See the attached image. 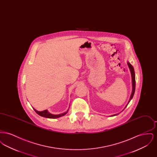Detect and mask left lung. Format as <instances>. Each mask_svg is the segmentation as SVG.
I'll return each instance as SVG.
<instances>
[{"mask_svg": "<svg viewBox=\"0 0 157 157\" xmlns=\"http://www.w3.org/2000/svg\"><path fill=\"white\" fill-rule=\"evenodd\" d=\"M127 64H128V67H129V69L130 72H131V78H132V93H131V97H130V98H129V101H128V104L129 103V102L131 101V100L132 99L133 96H134V95L135 90V75L134 69L133 67L131 65V64L129 62H127ZM128 104L125 106V108L127 107ZM125 108H124V109H125ZM124 109L122 111H124ZM118 114H119V113H116V114L112 115H111V117H113V116H115V115H118Z\"/></svg>", "mask_w": 157, "mask_h": 157, "instance_id": "left-lung-1", "label": "left lung"}]
</instances>
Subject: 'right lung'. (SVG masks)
<instances>
[{
	"label": "right lung",
	"mask_w": 157,
	"mask_h": 157,
	"mask_svg": "<svg viewBox=\"0 0 157 157\" xmlns=\"http://www.w3.org/2000/svg\"><path fill=\"white\" fill-rule=\"evenodd\" d=\"M33 109H34V111L35 112L37 113L39 115H40L41 117H45V118H51V119H55V118H58L61 117L65 115V114H67V112H68V111H69V109H68L67 112H63V113H59V114H52V113L49 112L47 109L42 111H37L36 109H35L34 108H33Z\"/></svg>",
	"instance_id": "right-lung-1"
}]
</instances>
